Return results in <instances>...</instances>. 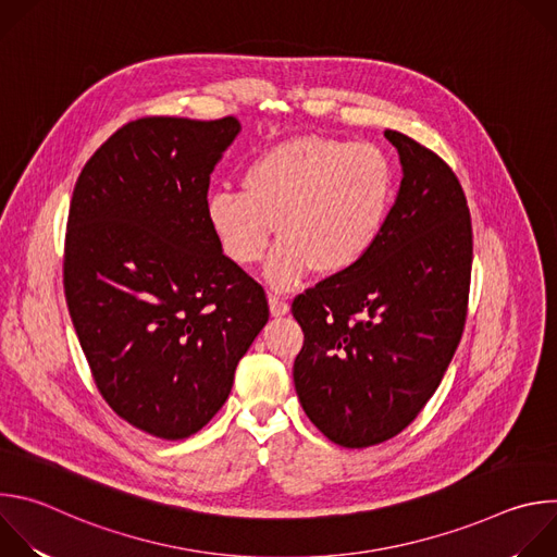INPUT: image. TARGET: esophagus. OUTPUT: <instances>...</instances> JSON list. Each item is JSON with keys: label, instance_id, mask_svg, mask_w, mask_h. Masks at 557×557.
I'll return each instance as SVG.
<instances>
[{"label": "esophagus", "instance_id": "obj_1", "mask_svg": "<svg viewBox=\"0 0 557 557\" xmlns=\"http://www.w3.org/2000/svg\"><path fill=\"white\" fill-rule=\"evenodd\" d=\"M269 306H271L273 317H284L288 312L286 299H282L277 293H269Z\"/></svg>", "mask_w": 557, "mask_h": 557}]
</instances>
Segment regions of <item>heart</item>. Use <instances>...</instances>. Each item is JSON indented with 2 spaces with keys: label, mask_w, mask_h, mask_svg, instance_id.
<instances>
[{
  "label": "heart",
  "mask_w": 557,
  "mask_h": 557,
  "mask_svg": "<svg viewBox=\"0 0 557 557\" xmlns=\"http://www.w3.org/2000/svg\"><path fill=\"white\" fill-rule=\"evenodd\" d=\"M392 202L385 156L368 143L295 136L253 156L243 191L218 189L207 198V222L224 256L251 267L273 240L267 277L290 288L312 269L342 275L374 247Z\"/></svg>",
  "instance_id": "heart-1"
}]
</instances>
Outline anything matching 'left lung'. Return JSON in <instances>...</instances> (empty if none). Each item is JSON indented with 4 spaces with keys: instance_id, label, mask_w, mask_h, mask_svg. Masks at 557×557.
Here are the masks:
<instances>
[{
    "instance_id": "obj_1",
    "label": "left lung",
    "mask_w": 557,
    "mask_h": 557,
    "mask_svg": "<svg viewBox=\"0 0 557 557\" xmlns=\"http://www.w3.org/2000/svg\"><path fill=\"white\" fill-rule=\"evenodd\" d=\"M404 178L370 253L293 301L304 331L293 381L312 425L342 447L404 432L436 392L462 337L471 218L432 149L385 129Z\"/></svg>"
}]
</instances>
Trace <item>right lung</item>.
Returning <instances> with one entry per match:
<instances>
[{
    "mask_svg": "<svg viewBox=\"0 0 557 557\" xmlns=\"http://www.w3.org/2000/svg\"><path fill=\"white\" fill-rule=\"evenodd\" d=\"M240 121L147 116L78 176L63 288L95 383L129 425L165 441L202 430L269 322L264 288L207 222L213 168Z\"/></svg>",
    "mask_w": 557,
    "mask_h": 557,
    "instance_id": "obj_1",
    "label": "right lung"
}]
</instances>
